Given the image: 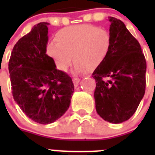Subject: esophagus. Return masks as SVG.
<instances>
[{
    "label": "esophagus",
    "mask_w": 155,
    "mask_h": 155,
    "mask_svg": "<svg viewBox=\"0 0 155 155\" xmlns=\"http://www.w3.org/2000/svg\"><path fill=\"white\" fill-rule=\"evenodd\" d=\"M79 81H80V79L79 78H74L73 79V83H74V84L75 87H78V84H79Z\"/></svg>",
    "instance_id": "34e87169"
}]
</instances>
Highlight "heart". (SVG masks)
Returning a JSON list of instances; mask_svg holds the SVG:
<instances>
[{
  "label": "heart",
  "instance_id": "heart-1",
  "mask_svg": "<svg viewBox=\"0 0 155 155\" xmlns=\"http://www.w3.org/2000/svg\"><path fill=\"white\" fill-rule=\"evenodd\" d=\"M56 42L46 46V53L57 69L66 71L72 63L75 71L81 73L94 70L105 60L110 49V35L105 29L91 25H79L61 29L55 35Z\"/></svg>",
  "mask_w": 155,
  "mask_h": 155
}]
</instances>
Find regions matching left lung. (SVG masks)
<instances>
[{"mask_svg":"<svg viewBox=\"0 0 155 155\" xmlns=\"http://www.w3.org/2000/svg\"><path fill=\"white\" fill-rule=\"evenodd\" d=\"M110 49L92 74L97 113L118 124L130 118L145 93L147 64L140 45L120 19L109 17Z\"/></svg>","mask_w":155,"mask_h":155,"instance_id":"8db88e82","label":"left lung"}]
</instances>
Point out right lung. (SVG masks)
Wrapping results in <instances>:
<instances>
[{
    "instance_id": "right-lung-1",
    "label": "right lung",
    "mask_w": 155,
    "mask_h": 155,
    "mask_svg": "<svg viewBox=\"0 0 155 155\" xmlns=\"http://www.w3.org/2000/svg\"><path fill=\"white\" fill-rule=\"evenodd\" d=\"M49 25H35L19 39L8 64L14 99L28 118L45 125L66 113L74 91L72 79L46 53Z\"/></svg>"
}]
</instances>
